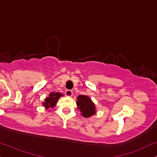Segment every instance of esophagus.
<instances>
[{
	"label": "esophagus",
	"instance_id": "esophagus-1",
	"mask_svg": "<svg viewBox=\"0 0 157 157\" xmlns=\"http://www.w3.org/2000/svg\"><path fill=\"white\" fill-rule=\"evenodd\" d=\"M65 94L66 95L67 97H71L73 95V92L71 90H67L65 92Z\"/></svg>",
	"mask_w": 157,
	"mask_h": 157
}]
</instances>
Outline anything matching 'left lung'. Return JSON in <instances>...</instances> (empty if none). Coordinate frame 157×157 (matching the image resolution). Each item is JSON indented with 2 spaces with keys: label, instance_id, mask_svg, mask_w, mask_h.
I'll use <instances>...</instances> for the list:
<instances>
[{
  "label": "left lung",
  "instance_id": "8db88e82",
  "mask_svg": "<svg viewBox=\"0 0 157 157\" xmlns=\"http://www.w3.org/2000/svg\"><path fill=\"white\" fill-rule=\"evenodd\" d=\"M76 102L78 108L82 112L83 117H90L95 114V106L92 100L86 95H78Z\"/></svg>",
  "mask_w": 157,
  "mask_h": 157
}]
</instances>
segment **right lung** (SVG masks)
<instances>
[{"mask_svg":"<svg viewBox=\"0 0 157 157\" xmlns=\"http://www.w3.org/2000/svg\"><path fill=\"white\" fill-rule=\"evenodd\" d=\"M61 96H63V94L60 93H51L49 94V98H46L45 99V102H44L43 105L45 106L46 108H53L55 105L56 102H57V100L60 98Z\"/></svg>","mask_w":157,"mask_h":157,"instance_id":"add662e5","label":"right lung"}]
</instances>
